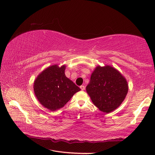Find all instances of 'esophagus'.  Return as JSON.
I'll use <instances>...</instances> for the list:
<instances>
[{
	"instance_id": "1",
	"label": "esophagus",
	"mask_w": 155,
	"mask_h": 155,
	"mask_svg": "<svg viewBox=\"0 0 155 155\" xmlns=\"http://www.w3.org/2000/svg\"><path fill=\"white\" fill-rule=\"evenodd\" d=\"M80 88L81 89V91H84L85 89V87L84 85H81V86H80Z\"/></svg>"
}]
</instances>
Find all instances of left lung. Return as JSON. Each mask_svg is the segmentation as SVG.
<instances>
[{"instance_id":"1","label":"left lung","mask_w":155,"mask_h":155,"mask_svg":"<svg viewBox=\"0 0 155 155\" xmlns=\"http://www.w3.org/2000/svg\"><path fill=\"white\" fill-rule=\"evenodd\" d=\"M129 86L125 78L110 65L97 66L91 74L86 91L100 110L109 113L124 101Z\"/></svg>"}]
</instances>
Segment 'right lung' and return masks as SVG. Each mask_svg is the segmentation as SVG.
Returning <instances> with one entry per match:
<instances>
[{
	"mask_svg": "<svg viewBox=\"0 0 155 155\" xmlns=\"http://www.w3.org/2000/svg\"><path fill=\"white\" fill-rule=\"evenodd\" d=\"M66 65L54 64L43 70L35 79L34 91L40 104L51 111L61 109L81 89L66 77Z\"/></svg>",
	"mask_w": 155,
	"mask_h": 155,
	"instance_id": "obj_1",
	"label": "right lung"
}]
</instances>
